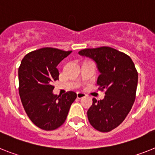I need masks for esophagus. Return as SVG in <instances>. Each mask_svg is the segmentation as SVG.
Listing matches in <instances>:
<instances>
[{
	"label": "esophagus",
	"instance_id": "esophagus-1",
	"mask_svg": "<svg viewBox=\"0 0 155 155\" xmlns=\"http://www.w3.org/2000/svg\"><path fill=\"white\" fill-rule=\"evenodd\" d=\"M86 96H87V94L85 93H84V92H78L77 93V97L79 99H80L82 97H86Z\"/></svg>",
	"mask_w": 155,
	"mask_h": 155
}]
</instances>
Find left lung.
I'll list each match as a JSON object with an SVG mask.
<instances>
[{
    "label": "left lung",
    "mask_w": 155,
    "mask_h": 155,
    "mask_svg": "<svg viewBox=\"0 0 155 155\" xmlns=\"http://www.w3.org/2000/svg\"><path fill=\"white\" fill-rule=\"evenodd\" d=\"M79 54L96 62L100 71L97 89L106 94L102 100L93 98L87 111L88 120L94 129L110 132L124 121L133 106L137 70L129 56L109 46L82 49Z\"/></svg>",
    "instance_id": "8db88e82"
}]
</instances>
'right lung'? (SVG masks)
I'll list each match as a JSON object with an SVG mask.
<instances>
[{"mask_svg": "<svg viewBox=\"0 0 155 155\" xmlns=\"http://www.w3.org/2000/svg\"><path fill=\"white\" fill-rule=\"evenodd\" d=\"M71 51L44 47L30 52L19 68V93L26 114L41 129L52 131L64 123L76 94H53V81L59 80L57 66Z\"/></svg>", "mask_w": 155, "mask_h": 155, "instance_id": "obj_1", "label": "right lung"}]
</instances>
